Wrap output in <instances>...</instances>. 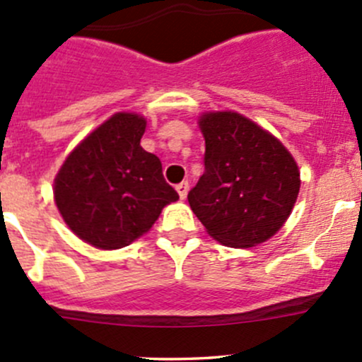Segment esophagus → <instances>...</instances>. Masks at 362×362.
Wrapping results in <instances>:
<instances>
[{"instance_id":"esophagus-1","label":"esophagus","mask_w":362,"mask_h":362,"mask_svg":"<svg viewBox=\"0 0 362 362\" xmlns=\"http://www.w3.org/2000/svg\"><path fill=\"white\" fill-rule=\"evenodd\" d=\"M177 192H178V196H180V199H185V198H187V192H189V182H180V184L177 185Z\"/></svg>"}]
</instances>
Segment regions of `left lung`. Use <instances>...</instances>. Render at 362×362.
Wrapping results in <instances>:
<instances>
[{
    "label": "left lung",
    "instance_id": "left-lung-1",
    "mask_svg": "<svg viewBox=\"0 0 362 362\" xmlns=\"http://www.w3.org/2000/svg\"><path fill=\"white\" fill-rule=\"evenodd\" d=\"M204 173L187 199L208 235L235 249L272 238L298 199L299 170L273 134L236 112L199 119Z\"/></svg>",
    "mask_w": 362,
    "mask_h": 362
}]
</instances>
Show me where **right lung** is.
<instances>
[{
    "instance_id": "add662e5",
    "label": "right lung",
    "mask_w": 362,
    "mask_h": 362,
    "mask_svg": "<svg viewBox=\"0 0 362 362\" xmlns=\"http://www.w3.org/2000/svg\"><path fill=\"white\" fill-rule=\"evenodd\" d=\"M145 127L147 120L138 113H115L76 145L54 180L64 222L96 249L133 243L178 199L158 156L141 148Z\"/></svg>"
}]
</instances>
